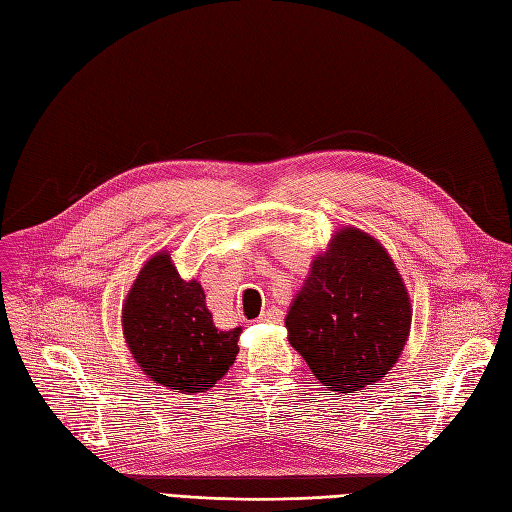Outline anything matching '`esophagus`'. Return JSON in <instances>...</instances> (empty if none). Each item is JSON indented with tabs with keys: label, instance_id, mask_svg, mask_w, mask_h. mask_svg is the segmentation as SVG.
Wrapping results in <instances>:
<instances>
[{
	"label": "esophagus",
	"instance_id": "34e87169",
	"mask_svg": "<svg viewBox=\"0 0 512 512\" xmlns=\"http://www.w3.org/2000/svg\"><path fill=\"white\" fill-rule=\"evenodd\" d=\"M282 318H284V312H282L280 307H275V305L265 307V309H262V312H260V316H258L260 322H273V324L282 322Z\"/></svg>",
	"mask_w": 512,
	"mask_h": 512
}]
</instances>
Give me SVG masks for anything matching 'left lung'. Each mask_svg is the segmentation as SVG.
<instances>
[{
    "mask_svg": "<svg viewBox=\"0 0 512 512\" xmlns=\"http://www.w3.org/2000/svg\"><path fill=\"white\" fill-rule=\"evenodd\" d=\"M412 327L393 258L361 228L335 230L286 314L288 342L324 389L354 393L389 374Z\"/></svg>",
    "mask_w": 512,
    "mask_h": 512,
    "instance_id": "left-lung-1",
    "label": "left lung"
}]
</instances>
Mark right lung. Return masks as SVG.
Returning <instances> with one entry per match:
<instances>
[{
  "instance_id": "add662e5",
  "label": "right lung",
  "mask_w": 512,
  "mask_h": 512,
  "mask_svg": "<svg viewBox=\"0 0 512 512\" xmlns=\"http://www.w3.org/2000/svg\"><path fill=\"white\" fill-rule=\"evenodd\" d=\"M121 329L143 374L175 393L218 384L237 359L243 331L215 327L203 286L183 280L166 250L138 271L123 299Z\"/></svg>"
}]
</instances>
